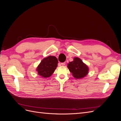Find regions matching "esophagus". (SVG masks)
<instances>
[{"instance_id":"esophagus-1","label":"esophagus","mask_w":121,"mask_h":121,"mask_svg":"<svg viewBox=\"0 0 121 121\" xmlns=\"http://www.w3.org/2000/svg\"><path fill=\"white\" fill-rule=\"evenodd\" d=\"M60 64H61V65H65V62H64V63H62Z\"/></svg>"}]
</instances>
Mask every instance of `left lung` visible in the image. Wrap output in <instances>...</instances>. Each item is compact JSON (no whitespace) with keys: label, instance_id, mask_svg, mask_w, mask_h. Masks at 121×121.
I'll use <instances>...</instances> for the list:
<instances>
[{"label":"left lung","instance_id":"1","mask_svg":"<svg viewBox=\"0 0 121 121\" xmlns=\"http://www.w3.org/2000/svg\"><path fill=\"white\" fill-rule=\"evenodd\" d=\"M67 67L72 76L77 79L83 78L88 74V67L77 57H75L72 61L69 62Z\"/></svg>","mask_w":121,"mask_h":121}]
</instances>
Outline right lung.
Instances as JSON below:
<instances>
[{
  "instance_id": "add662e5",
  "label": "right lung",
  "mask_w": 121,
  "mask_h": 121,
  "mask_svg": "<svg viewBox=\"0 0 121 121\" xmlns=\"http://www.w3.org/2000/svg\"><path fill=\"white\" fill-rule=\"evenodd\" d=\"M58 60L54 56H50L44 58L36 69L38 75L46 78L50 77L57 67Z\"/></svg>"
}]
</instances>
